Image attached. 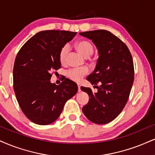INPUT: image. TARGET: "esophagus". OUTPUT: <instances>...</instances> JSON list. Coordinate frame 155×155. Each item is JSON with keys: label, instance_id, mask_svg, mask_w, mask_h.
Segmentation results:
<instances>
[{"label": "esophagus", "instance_id": "1", "mask_svg": "<svg viewBox=\"0 0 155 155\" xmlns=\"http://www.w3.org/2000/svg\"><path fill=\"white\" fill-rule=\"evenodd\" d=\"M78 92H81V85L80 84H78Z\"/></svg>", "mask_w": 155, "mask_h": 155}]
</instances>
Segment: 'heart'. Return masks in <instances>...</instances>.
Segmentation results:
<instances>
[{"instance_id":"heart-1","label":"heart","mask_w":155,"mask_h":155,"mask_svg":"<svg viewBox=\"0 0 155 155\" xmlns=\"http://www.w3.org/2000/svg\"><path fill=\"white\" fill-rule=\"evenodd\" d=\"M75 47L81 55L83 57H90L93 52V47L92 45L86 41V40H81L75 43ZM68 53V45H64L60 49V54H59V59L61 63L65 62L66 57ZM88 70L87 68H74L68 70L67 72V76L72 81L75 82H79L82 79L83 76L87 74Z\"/></svg>"}]
</instances>
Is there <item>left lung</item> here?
Segmentation results:
<instances>
[{
  "mask_svg": "<svg viewBox=\"0 0 155 155\" xmlns=\"http://www.w3.org/2000/svg\"><path fill=\"white\" fill-rule=\"evenodd\" d=\"M80 35L92 40L98 51L96 66L87 80L96 87H81L89 95L87 104L83 107L87 119L97 124H108L115 119L127 103L134 78L131 54L121 39L106 30L81 32Z\"/></svg>",
  "mask_w": 155,
  "mask_h": 155,
  "instance_id": "1",
  "label": "left lung"
}]
</instances>
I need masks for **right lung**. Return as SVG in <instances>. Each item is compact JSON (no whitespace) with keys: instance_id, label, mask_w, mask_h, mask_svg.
<instances>
[{"instance_id":"right-lung-1","label":"right lung","mask_w":155,"mask_h":155,"mask_svg":"<svg viewBox=\"0 0 155 155\" xmlns=\"http://www.w3.org/2000/svg\"><path fill=\"white\" fill-rule=\"evenodd\" d=\"M76 32L48 30L38 32L24 44L13 67V87L25 116L39 125L58 118L67 101L78 92L74 82L66 79L51 83V72L61 68L60 49Z\"/></svg>"}]
</instances>
